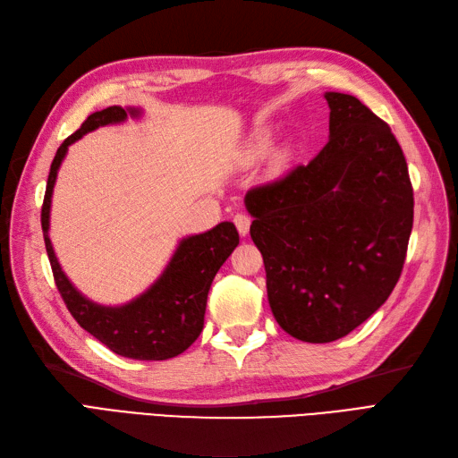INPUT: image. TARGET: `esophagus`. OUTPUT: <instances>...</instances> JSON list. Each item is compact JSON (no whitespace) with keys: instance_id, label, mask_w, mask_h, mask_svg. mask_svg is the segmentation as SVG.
<instances>
[{"instance_id":"obj_1","label":"esophagus","mask_w":458,"mask_h":458,"mask_svg":"<svg viewBox=\"0 0 458 458\" xmlns=\"http://www.w3.org/2000/svg\"><path fill=\"white\" fill-rule=\"evenodd\" d=\"M233 221H234V225H237V229H239V233H241V237H246L248 231H250L252 219L248 217V216H244V214H237V216L233 217Z\"/></svg>"}]
</instances>
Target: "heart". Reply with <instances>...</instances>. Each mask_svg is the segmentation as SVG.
Instances as JSON below:
<instances>
[{
	"label": "heart",
	"mask_w": 458,
	"mask_h": 458,
	"mask_svg": "<svg viewBox=\"0 0 458 458\" xmlns=\"http://www.w3.org/2000/svg\"><path fill=\"white\" fill-rule=\"evenodd\" d=\"M271 137H273V133H271L269 128L258 130V131L250 137V141H248V147H246L248 157H250L252 160H256V158H261L263 155H266L269 145H271ZM293 158H294V148H293V145H290V143H283V145H281L279 148H276V150L273 152V155H271V162H269L271 172H273V174L284 172V170L288 168V165H290V162H293Z\"/></svg>",
	"instance_id": "b5f03b06"
}]
</instances>
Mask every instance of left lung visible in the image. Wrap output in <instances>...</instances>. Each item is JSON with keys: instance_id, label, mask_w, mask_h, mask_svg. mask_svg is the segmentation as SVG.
Masks as SVG:
<instances>
[{"instance_id": "obj_1", "label": "left lung", "mask_w": 458, "mask_h": 458, "mask_svg": "<svg viewBox=\"0 0 458 458\" xmlns=\"http://www.w3.org/2000/svg\"><path fill=\"white\" fill-rule=\"evenodd\" d=\"M325 99L323 150L244 197L275 321L310 344L350 335L392 294L414 206L390 126L353 95L327 91Z\"/></svg>"}]
</instances>
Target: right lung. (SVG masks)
Listing matches in <instances>:
<instances>
[{
    "label": "right lung",
    "instance_id": "right-lung-1",
    "mask_svg": "<svg viewBox=\"0 0 458 458\" xmlns=\"http://www.w3.org/2000/svg\"><path fill=\"white\" fill-rule=\"evenodd\" d=\"M141 116L143 108L140 106H108L89 114L81 128L64 140L49 170L41 229L55 283L78 325L122 357L164 361L183 353L202 332L208 293L216 273L239 244L237 227L231 221H221L210 231L187 234L175 246L158 279L145 293L120 306H103L81 294L63 271L49 239L53 189L68 147L97 128Z\"/></svg>",
    "mask_w": 458,
    "mask_h": 458
}]
</instances>
